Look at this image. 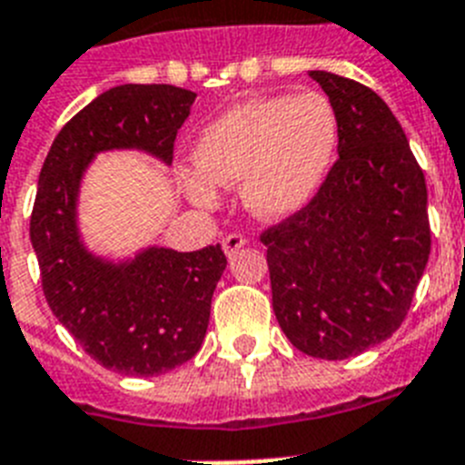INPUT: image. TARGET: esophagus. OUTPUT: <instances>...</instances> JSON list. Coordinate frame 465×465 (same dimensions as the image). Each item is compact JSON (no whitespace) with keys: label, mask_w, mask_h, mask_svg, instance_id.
Returning a JSON list of instances; mask_svg holds the SVG:
<instances>
[{"label":"esophagus","mask_w":465,"mask_h":465,"mask_svg":"<svg viewBox=\"0 0 465 465\" xmlns=\"http://www.w3.org/2000/svg\"><path fill=\"white\" fill-rule=\"evenodd\" d=\"M245 243H248V239H245V236H241V233H229V236L222 241V248H224L226 257H232L233 252L239 251V248H243Z\"/></svg>","instance_id":"34e87169"}]
</instances>
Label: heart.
Here are the masks:
<instances>
[{
  "instance_id": "1",
  "label": "heart",
  "mask_w": 465,
  "mask_h": 465,
  "mask_svg": "<svg viewBox=\"0 0 465 465\" xmlns=\"http://www.w3.org/2000/svg\"><path fill=\"white\" fill-rule=\"evenodd\" d=\"M338 146V118L319 92L243 101L201 132L198 170L184 186L201 205L217 201L214 186L241 184L245 208L264 220L302 210L322 189Z\"/></svg>"
}]
</instances>
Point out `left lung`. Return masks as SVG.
<instances>
[{"label": "left lung", "mask_w": 465, "mask_h": 465, "mask_svg": "<svg viewBox=\"0 0 465 465\" xmlns=\"http://www.w3.org/2000/svg\"><path fill=\"white\" fill-rule=\"evenodd\" d=\"M338 118V160L317 196L269 226L272 305L300 352L347 359L395 333L430 255L428 189L381 96L310 70Z\"/></svg>", "instance_id": "1"}]
</instances>
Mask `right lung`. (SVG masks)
Segmentation results:
<instances>
[{"mask_svg": "<svg viewBox=\"0 0 465 465\" xmlns=\"http://www.w3.org/2000/svg\"><path fill=\"white\" fill-rule=\"evenodd\" d=\"M196 94L173 84H120L82 108L54 139L30 217L45 298L82 350L124 376H160L201 350L226 257L220 243L177 252L151 245L113 262L77 229L82 177L96 153L136 148L173 163Z\"/></svg>", "mask_w": 465, "mask_h": 465, "instance_id": "obj_1", "label": "right lung"}]
</instances>
